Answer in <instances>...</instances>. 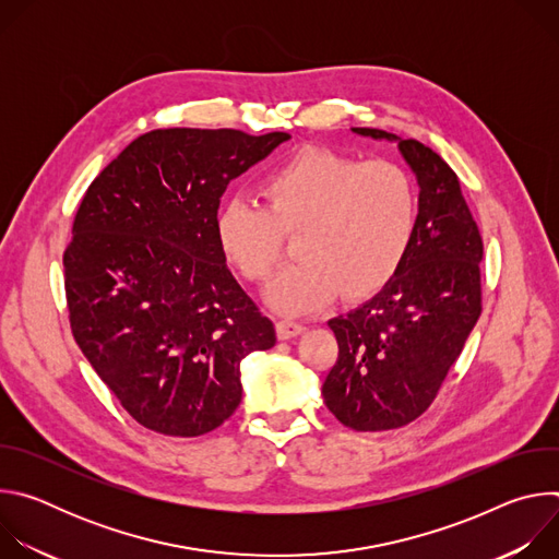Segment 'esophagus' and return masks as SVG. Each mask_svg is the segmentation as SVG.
I'll return each instance as SVG.
<instances>
[{
    "mask_svg": "<svg viewBox=\"0 0 559 559\" xmlns=\"http://www.w3.org/2000/svg\"><path fill=\"white\" fill-rule=\"evenodd\" d=\"M302 332H305L302 323H296V321H278L276 323V336L281 341H292V338H296Z\"/></svg>",
    "mask_w": 559,
    "mask_h": 559,
    "instance_id": "obj_1",
    "label": "esophagus"
}]
</instances>
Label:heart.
I'll use <instances>...</instances> for the list:
<instances>
[{"mask_svg": "<svg viewBox=\"0 0 559 559\" xmlns=\"http://www.w3.org/2000/svg\"><path fill=\"white\" fill-rule=\"evenodd\" d=\"M263 205L225 201L214 234L227 263L246 281L263 283L274 272L283 234L296 236L300 259L265 292L278 313H309L338 292L360 298L384 287L403 265L418 221L412 177L391 162H365L302 147L261 183Z\"/></svg>", "mask_w": 559, "mask_h": 559, "instance_id": "obj_1", "label": "heart"}]
</instances>
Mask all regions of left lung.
Instances as JSON below:
<instances>
[{
  "label": "left lung",
  "instance_id": "obj_1",
  "mask_svg": "<svg viewBox=\"0 0 559 559\" xmlns=\"http://www.w3.org/2000/svg\"><path fill=\"white\" fill-rule=\"evenodd\" d=\"M352 132L397 143L420 188L403 265L373 298L328 323L338 341L323 382L328 409L349 429L386 431L429 409L480 318L483 236L440 154L378 128Z\"/></svg>",
  "mask_w": 559,
  "mask_h": 559
}]
</instances>
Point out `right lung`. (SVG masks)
I'll use <instances>...</instances> for the list:
<instances>
[{
  "label": "right lung",
  "mask_w": 559,
  "mask_h": 559,
  "mask_svg": "<svg viewBox=\"0 0 559 559\" xmlns=\"http://www.w3.org/2000/svg\"><path fill=\"white\" fill-rule=\"evenodd\" d=\"M287 132L168 128L136 136L91 183L63 254L72 336L145 429L194 438L241 405V360L274 347L214 234L227 183Z\"/></svg>",
  "instance_id": "1"
}]
</instances>
